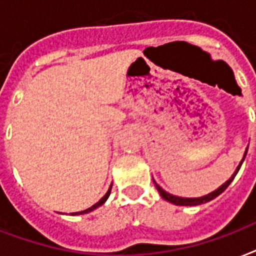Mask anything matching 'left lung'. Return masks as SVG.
Returning <instances> with one entry per match:
<instances>
[{
    "label": "left lung",
    "mask_w": 256,
    "mask_h": 256,
    "mask_svg": "<svg viewBox=\"0 0 256 256\" xmlns=\"http://www.w3.org/2000/svg\"><path fill=\"white\" fill-rule=\"evenodd\" d=\"M246 154H247V149H246V153L244 156H243V160L240 161V164L238 165L236 170L234 172V174L230 177V180H227L226 182H224L222 186H219V188L216 189V190H214V192L208 193V194H206V196H202V198H178V196H173V194H170V193L165 192L160 185L156 184V181H154V184H156V188H157V190L160 192V194H161V198H164V200H166V202H172V204H176V206H200V204H204V202H210V200H214V198H218L220 193H223L226 189L228 188V185L231 184L232 180L235 178V176L238 174V172H239V169H240L242 164H243V161H244L246 158Z\"/></svg>",
    "instance_id": "obj_1"
}]
</instances>
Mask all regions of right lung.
<instances>
[{
	"mask_svg": "<svg viewBox=\"0 0 256 256\" xmlns=\"http://www.w3.org/2000/svg\"><path fill=\"white\" fill-rule=\"evenodd\" d=\"M111 186H112V184L110 185V188H108V190H107L106 194H104V196H103V198H100V200H99V202H98L96 204H94L92 206H90L88 210H80V212H74V214H88V212H91V210H96L98 206H102V204H104V202H106L107 198H108V196H110V193H111Z\"/></svg>",
	"mask_w": 256,
	"mask_h": 256,
	"instance_id": "obj_1",
	"label": "right lung"
}]
</instances>
